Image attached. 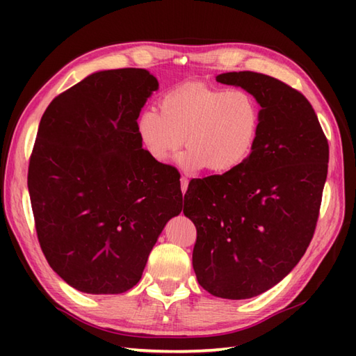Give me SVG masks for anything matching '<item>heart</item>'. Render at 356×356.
I'll return each instance as SVG.
<instances>
[{
  "label": "heart",
  "mask_w": 356,
  "mask_h": 356,
  "mask_svg": "<svg viewBox=\"0 0 356 356\" xmlns=\"http://www.w3.org/2000/svg\"><path fill=\"white\" fill-rule=\"evenodd\" d=\"M217 138L220 143L226 145L231 140L237 138L238 134V122L236 119V115L226 107H218L217 111V124H216Z\"/></svg>",
  "instance_id": "1"
}]
</instances>
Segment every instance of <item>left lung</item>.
<instances>
[{
  "instance_id": "1",
  "label": "left lung",
  "mask_w": 356,
  "mask_h": 356,
  "mask_svg": "<svg viewBox=\"0 0 356 356\" xmlns=\"http://www.w3.org/2000/svg\"><path fill=\"white\" fill-rule=\"evenodd\" d=\"M157 88L145 69L95 72L41 118L27 177L36 234L76 291H130L182 211L179 171L142 148L138 118Z\"/></svg>"
}]
</instances>
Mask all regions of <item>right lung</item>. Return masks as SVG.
I'll return each mask as SVG.
<instances>
[{
  "label": "right lung",
  "instance_id": "obj_1",
  "mask_svg": "<svg viewBox=\"0 0 356 356\" xmlns=\"http://www.w3.org/2000/svg\"><path fill=\"white\" fill-rule=\"evenodd\" d=\"M217 82L260 105L251 153L222 176L193 179L184 214L197 229L193 268L214 297L252 298L289 274L311 243L329 145L312 105L284 82L232 72Z\"/></svg>",
  "mask_w": 356,
  "mask_h": 356
}]
</instances>
